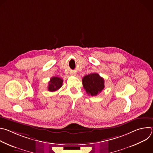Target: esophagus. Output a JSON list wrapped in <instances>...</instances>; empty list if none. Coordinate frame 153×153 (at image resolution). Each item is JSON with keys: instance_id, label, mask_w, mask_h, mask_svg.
Masks as SVG:
<instances>
[{"instance_id": "1", "label": "esophagus", "mask_w": 153, "mask_h": 153, "mask_svg": "<svg viewBox=\"0 0 153 153\" xmlns=\"http://www.w3.org/2000/svg\"><path fill=\"white\" fill-rule=\"evenodd\" d=\"M72 75L76 76V73H72Z\"/></svg>"}]
</instances>
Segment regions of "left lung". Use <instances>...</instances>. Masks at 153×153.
Listing matches in <instances>:
<instances>
[{
    "mask_svg": "<svg viewBox=\"0 0 153 153\" xmlns=\"http://www.w3.org/2000/svg\"><path fill=\"white\" fill-rule=\"evenodd\" d=\"M104 79L97 73L86 75L82 79V84L86 93L96 96L104 88Z\"/></svg>",
    "mask_w": 153,
    "mask_h": 153,
    "instance_id": "1",
    "label": "left lung"
}]
</instances>
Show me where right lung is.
<instances>
[{
	"label": "right lung",
	"instance_id": "obj_1",
	"mask_svg": "<svg viewBox=\"0 0 153 153\" xmlns=\"http://www.w3.org/2000/svg\"><path fill=\"white\" fill-rule=\"evenodd\" d=\"M63 79L58 77H53L50 79L48 86V90L53 92L58 90L60 87L62 86Z\"/></svg>",
	"mask_w": 153,
	"mask_h": 153
}]
</instances>
